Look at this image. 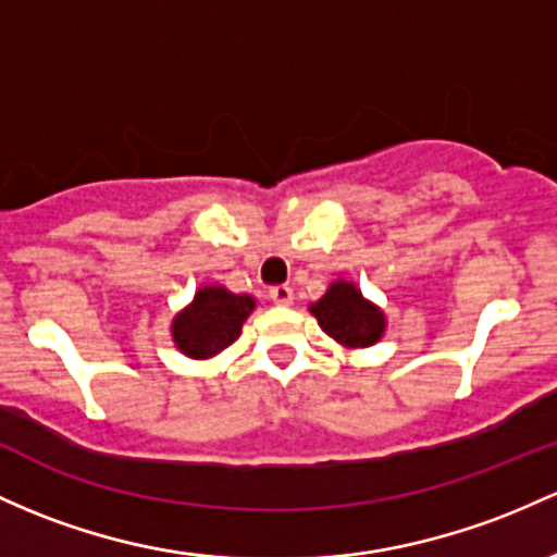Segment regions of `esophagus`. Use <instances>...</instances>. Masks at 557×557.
<instances>
[{
  "label": "esophagus",
  "mask_w": 557,
  "mask_h": 557,
  "mask_svg": "<svg viewBox=\"0 0 557 557\" xmlns=\"http://www.w3.org/2000/svg\"><path fill=\"white\" fill-rule=\"evenodd\" d=\"M269 298H272L277 307H290V304H293V288H290V285H274V288H269Z\"/></svg>",
  "instance_id": "1"
}]
</instances>
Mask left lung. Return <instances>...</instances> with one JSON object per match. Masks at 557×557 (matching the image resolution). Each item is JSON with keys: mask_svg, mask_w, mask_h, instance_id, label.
I'll list each match as a JSON object with an SVG mask.
<instances>
[{"mask_svg": "<svg viewBox=\"0 0 557 557\" xmlns=\"http://www.w3.org/2000/svg\"><path fill=\"white\" fill-rule=\"evenodd\" d=\"M309 311L330 338L346 348H368L377 344L386 330L383 311L370 304L357 285L346 283V280L330 285L325 296L311 304Z\"/></svg>", "mask_w": 557, "mask_h": 557, "instance_id": "1", "label": "left lung"}]
</instances>
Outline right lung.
<instances>
[{"mask_svg":"<svg viewBox=\"0 0 557 557\" xmlns=\"http://www.w3.org/2000/svg\"><path fill=\"white\" fill-rule=\"evenodd\" d=\"M256 309L253 296H237L222 285H206L171 322V338L189 359H209L240 338L243 322Z\"/></svg>","mask_w":557,"mask_h":557,"instance_id":"add662e5","label":"right lung"}]
</instances>
